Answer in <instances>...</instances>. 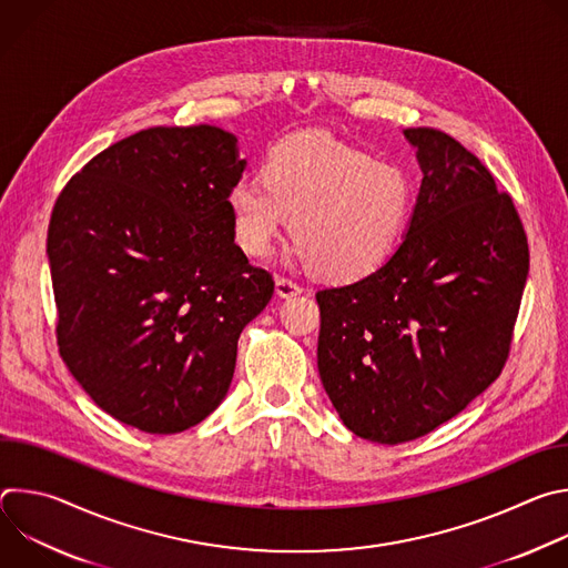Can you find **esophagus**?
<instances>
[{
    "label": "esophagus",
    "instance_id": "34e87169",
    "mask_svg": "<svg viewBox=\"0 0 568 568\" xmlns=\"http://www.w3.org/2000/svg\"><path fill=\"white\" fill-rule=\"evenodd\" d=\"M303 292V287L296 283V281H292V278H287V276H278L276 278V294L281 296V298H290V296H296V294H301Z\"/></svg>",
    "mask_w": 568,
    "mask_h": 568
}]
</instances>
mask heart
<instances>
[{
	"label": "heart",
	"instance_id": "1",
	"mask_svg": "<svg viewBox=\"0 0 568 568\" xmlns=\"http://www.w3.org/2000/svg\"><path fill=\"white\" fill-rule=\"evenodd\" d=\"M263 180L242 178L226 195L235 245L265 258L292 217V240L307 267L351 283L377 272L395 252L414 211V184L331 136L298 134L265 156Z\"/></svg>",
	"mask_w": 568,
	"mask_h": 568
}]
</instances>
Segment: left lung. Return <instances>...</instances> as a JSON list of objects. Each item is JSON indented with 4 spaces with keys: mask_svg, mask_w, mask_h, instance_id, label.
<instances>
[{
    "mask_svg": "<svg viewBox=\"0 0 568 568\" xmlns=\"http://www.w3.org/2000/svg\"><path fill=\"white\" fill-rule=\"evenodd\" d=\"M404 136L423 184L395 254L316 292L318 375L344 425L397 445L458 416L504 371L528 276V240L478 156L432 128Z\"/></svg>",
    "mask_w": 568,
    "mask_h": 568,
    "instance_id": "8db88e82",
    "label": "left lung"
}]
</instances>
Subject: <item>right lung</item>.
<instances>
[{"label": "right lung", "instance_id": "1", "mask_svg": "<svg viewBox=\"0 0 568 568\" xmlns=\"http://www.w3.org/2000/svg\"><path fill=\"white\" fill-rule=\"evenodd\" d=\"M237 139L148 128L99 152L55 200L47 256L58 348L123 425L180 434L217 409L242 328L274 294L231 233Z\"/></svg>", "mask_w": 568, "mask_h": 568}]
</instances>
